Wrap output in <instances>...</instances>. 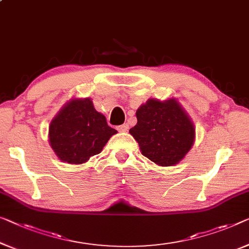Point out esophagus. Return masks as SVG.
Returning <instances> with one entry per match:
<instances>
[{
    "label": "esophagus",
    "mask_w": 249,
    "mask_h": 249,
    "mask_svg": "<svg viewBox=\"0 0 249 249\" xmlns=\"http://www.w3.org/2000/svg\"><path fill=\"white\" fill-rule=\"evenodd\" d=\"M117 129L120 132H126L128 131V124H122L120 126H117Z\"/></svg>",
    "instance_id": "obj_1"
}]
</instances>
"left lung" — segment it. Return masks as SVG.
I'll return each mask as SVG.
<instances>
[{"instance_id":"left-lung-1","label":"left lung","mask_w":249,"mask_h":249,"mask_svg":"<svg viewBox=\"0 0 249 249\" xmlns=\"http://www.w3.org/2000/svg\"><path fill=\"white\" fill-rule=\"evenodd\" d=\"M137 123L129 129L142 154L161 166L179 163L195 141V126L176 99H148L136 110Z\"/></svg>"}]
</instances>
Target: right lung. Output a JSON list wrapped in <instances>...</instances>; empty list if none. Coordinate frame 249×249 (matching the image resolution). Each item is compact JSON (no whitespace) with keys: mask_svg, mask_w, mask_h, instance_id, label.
<instances>
[{"mask_svg":"<svg viewBox=\"0 0 249 249\" xmlns=\"http://www.w3.org/2000/svg\"><path fill=\"white\" fill-rule=\"evenodd\" d=\"M116 133L107 124L105 116L95 109L90 99H73L51 122L49 141L61 161L80 164L101 153Z\"/></svg>","mask_w":249,"mask_h":249,"instance_id":"1","label":"right lung"}]
</instances>
